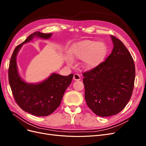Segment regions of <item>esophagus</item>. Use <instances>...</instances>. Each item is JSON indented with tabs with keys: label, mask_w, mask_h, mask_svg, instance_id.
Masks as SVG:
<instances>
[{
	"label": "esophagus",
	"mask_w": 146,
	"mask_h": 146,
	"mask_svg": "<svg viewBox=\"0 0 146 146\" xmlns=\"http://www.w3.org/2000/svg\"><path fill=\"white\" fill-rule=\"evenodd\" d=\"M73 80H80V76L78 74H74L73 76Z\"/></svg>",
	"instance_id": "34e87169"
}]
</instances>
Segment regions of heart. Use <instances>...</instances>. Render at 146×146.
<instances>
[{
  "instance_id": "b5f03b06",
  "label": "heart",
  "mask_w": 146,
  "mask_h": 146,
  "mask_svg": "<svg viewBox=\"0 0 146 146\" xmlns=\"http://www.w3.org/2000/svg\"><path fill=\"white\" fill-rule=\"evenodd\" d=\"M107 53L105 44L101 42L84 40L74 43L68 50L70 58L82 60L84 68L90 70L97 67L104 59Z\"/></svg>"
}]
</instances>
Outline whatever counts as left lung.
Returning <instances> with one entry per match:
<instances>
[{
	"label": "left lung",
	"mask_w": 146,
	"mask_h": 146,
	"mask_svg": "<svg viewBox=\"0 0 146 146\" xmlns=\"http://www.w3.org/2000/svg\"><path fill=\"white\" fill-rule=\"evenodd\" d=\"M113 49L105 61L84 73L85 98L97 115L108 117L121 111L129 102L134 89L135 68L128 50L111 36Z\"/></svg>",
	"instance_id": "8db88e82"
}]
</instances>
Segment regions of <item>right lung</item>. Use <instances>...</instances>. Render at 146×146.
Here are the masks:
<instances>
[{
    "label": "right lung",
    "mask_w": 146,
    "mask_h": 146,
    "mask_svg": "<svg viewBox=\"0 0 146 146\" xmlns=\"http://www.w3.org/2000/svg\"><path fill=\"white\" fill-rule=\"evenodd\" d=\"M52 35V33L39 31L30 35L15 48L9 62V82L16 103L24 111L36 116H48L60 106L65 91L71 84L73 74L65 76L53 73L39 83H27L19 74L17 56L24 44L35 37L48 39Z\"/></svg>",
    "instance_id": "obj_1"
}]
</instances>
